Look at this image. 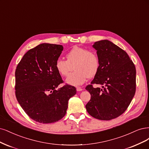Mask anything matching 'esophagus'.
<instances>
[{"instance_id":"34e87169","label":"esophagus","mask_w":149,"mask_h":149,"mask_svg":"<svg viewBox=\"0 0 149 149\" xmlns=\"http://www.w3.org/2000/svg\"><path fill=\"white\" fill-rule=\"evenodd\" d=\"M77 92H81V91H82V88L80 87H77Z\"/></svg>"}]
</instances>
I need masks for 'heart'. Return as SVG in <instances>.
<instances>
[{"instance_id": "heart-1", "label": "heart", "mask_w": 149, "mask_h": 149, "mask_svg": "<svg viewBox=\"0 0 149 149\" xmlns=\"http://www.w3.org/2000/svg\"><path fill=\"white\" fill-rule=\"evenodd\" d=\"M67 60L59 59L55 68L61 76L66 77L73 69L75 70L65 80L70 85L78 86L83 84L87 79L93 77L100 69V62L97 54L88 49L75 46L66 54Z\"/></svg>"}]
</instances>
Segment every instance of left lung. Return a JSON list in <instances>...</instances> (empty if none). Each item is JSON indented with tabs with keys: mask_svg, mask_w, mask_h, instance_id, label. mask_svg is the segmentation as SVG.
Instances as JSON below:
<instances>
[{
	"mask_svg": "<svg viewBox=\"0 0 149 149\" xmlns=\"http://www.w3.org/2000/svg\"><path fill=\"white\" fill-rule=\"evenodd\" d=\"M99 57L100 69L85 89L91 95L87 112L100 120H111L127 109L136 92V70L126 52L107 40L92 46ZM98 84L102 88H93Z\"/></svg>",
	"mask_w": 149,
	"mask_h": 149,
	"instance_id": "8db88e82",
	"label": "left lung"
}]
</instances>
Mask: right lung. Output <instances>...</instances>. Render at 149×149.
I'll list each match as a JSON object with an SVG mask.
<instances>
[{
    "mask_svg": "<svg viewBox=\"0 0 149 149\" xmlns=\"http://www.w3.org/2000/svg\"><path fill=\"white\" fill-rule=\"evenodd\" d=\"M62 45L42 43L23 56L15 70V95L30 118L48 124L63 118L75 87L65 85L55 64L63 51Z\"/></svg>",
    "mask_w": 149,
    "mask_h": 149,
    "instance_id": "right-lung-1",
    "label": "right lung"
}]
</instances>
